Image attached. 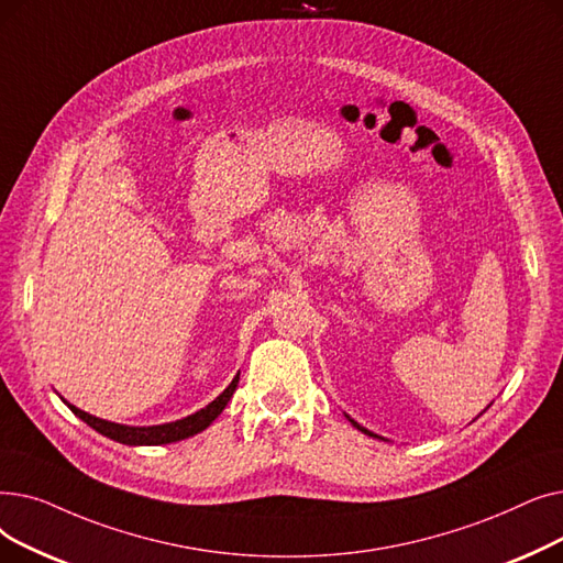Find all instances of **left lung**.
<instances>
[{
  "mask_svg": "<svg viewBox=\"0 0 563 563\" xmlns=\"http://www.w3.org/2000/svg\"><path fill=\"white\" fill-rule=\"evenodd\" d=\"M488 408H490V406H488ZM488 408H486V410H488ZM345 417H347V415H345ZM347 421H351V423H353V426H355V428H357V431H362V433H364V435H368V438H378V440H385V438H380V435H376V433H371V431H368V428H364V426H360V423H357V421H355V419H351V417H347Z\"/></svg>",
  "mask_w": 563,
  "mask_h": 563,
  "instance_id": "8db88e82",
  "label": "left lung"
}]
</instances>
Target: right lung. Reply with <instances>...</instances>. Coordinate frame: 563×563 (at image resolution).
Here are the masks:
<instances>
[{"mask_svg":"<svg viewBox=\"0 0 563 563\" xmlns=\"http://www.w3.org/2000/svg\"><path fill=\"white\" fill-rule=\"evenodd\" d=\"M238 380H240V371L235 373V378L231 380V385L216 400H210L206 408H201L199 412H195L190 417H183V419L169 421V423H157V426H125V423H117V421H107V419L93 417L85 410L70 406L68 400H64V398L62 400L79 419L89 423L93 431H98L104 438H110V440L121 442V444H128V446H157V444L180 442V440H187V438H192V435L206 431V428L212 421H216L222 415V410L227 408V404H229L235 387H238Z\"/></svg>","mask_w":563,"mask_h":563,"instance_id":"add662e5","label":"right lung"}]
</instances>
